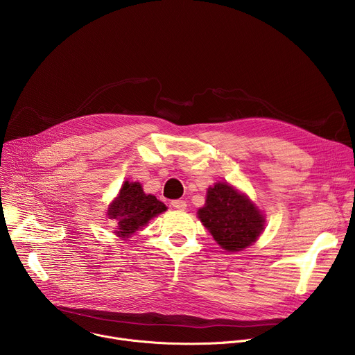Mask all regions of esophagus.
<instances>
[{
    "label": "esophagus",
    "mask_w": 355,
    "mask_h": 355,
    "mask_svg": "<svg viewBox=\"0 0 355 355\" xmlns=\"http://www.w3.org/2000/svg\"><path fill=\"white\" fill-rule=\"evenodd\" d=\"M171 205L178 211H184L187 208V202L184 199H175L171 202Z\"/></svg>",
    "instance_id": "1"
}]
</instances>
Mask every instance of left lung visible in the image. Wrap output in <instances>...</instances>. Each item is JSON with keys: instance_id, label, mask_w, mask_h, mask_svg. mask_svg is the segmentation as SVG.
Listing matches in <instances>:
<instances>
[{"instance_id": "left-lung-1", "label": "left lung", "mask_w": 355, "mask_h": 355, "mask_svg": "<svg viewBox=\"0 0 355 355\" xmlns=\"http://www.w3.org/2000/svg\"><path fill=\"white\" fill-rule=\"evenodd\" d=\"M198 216L218 244L227 251H239L254 243L263 230L260 211L229 184L208 189L207 204Z\"/></svg>"}]
</instances>
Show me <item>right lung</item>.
I'll use <instances>...</instances> for the list:
<instances>
[{
	"label": "right lung",
	"mask_w": 355,
	"mask_h": 355,
	"mask_svg": "<svg viewBox=\"0 0 355 355\" xmlns=\"http://www.w3.org/2000/svg\"><path fill=\"white\" fill-rule=\"evenodd\" d=\"M166 209L155 195H146L139 182H125L108 215L118 222L116 234L128 237Z\"/></svg>",
	"instance_id": "add662e5"
}]
</instances>
